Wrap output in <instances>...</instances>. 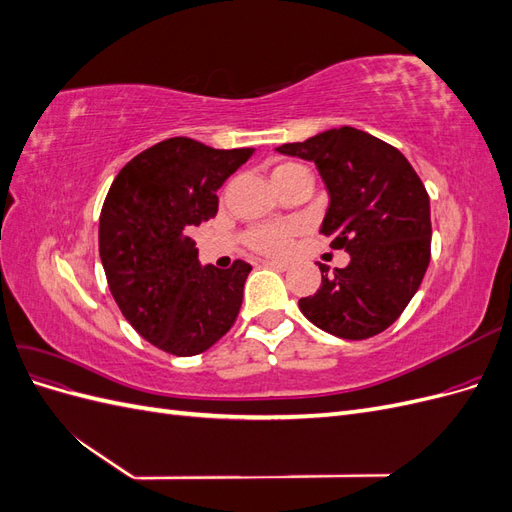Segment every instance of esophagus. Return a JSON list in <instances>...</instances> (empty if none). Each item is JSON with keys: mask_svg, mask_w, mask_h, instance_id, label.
Segmentation results:
<instances>
[{"mask_svg": "<svg viewBox=\"0 0 512 512\" xmlns=\"http://www.w3.org/2000/svg\"><path fill=\"white\" fill-rule=\"evenodd\" d=\"M262 265L269 267V269H275V271H288L290 269L288 262H282V260H262Z\"/></svg>", "mask_w": 512, "mask_h": 512, "instance_id": "obj_1", "label": "esophagus"}]
</instances>
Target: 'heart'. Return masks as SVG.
Returning <instances> with one entry per match:
<instances>
[{
  "label": "heart",
  "instance_id": "1",
  "mask_svg": "<svg viewBox=\"0 0 512 512\" xmlns=\"http://www.w3.org/2000/svg\"><path fill=\"white\" fill-rule=\"evenodd\" d=\"M294 175H309V170L297 162H284V164H277L273 168L271 179L275 185V183H282ZM297 232H299V228L294 224H260L247 232L245 241L252 247V250H256L260 254L284 256L290 252Z\"/></svg>",
  "mask_w": 512,
  "mask_h": 512
}]
</instances>
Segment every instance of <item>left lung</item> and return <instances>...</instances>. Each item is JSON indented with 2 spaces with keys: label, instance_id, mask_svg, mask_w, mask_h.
I'll return each mask as SVG.
<instances>
[{
  "label": "left lung",
  "instance_id": "8db88e82",
  "mask_svg": "<svg viewBox=\"0 0 512 512\" xmlns=\"http://www.w3.org/2000/svg\"><path fill=\"white\" fill-rule=\"evenodd\" d=\"M314 162L327 185L320 232L348 267L320 265L322 284L299 301L303 316L342 339L389 329L421 286L431 256L429 196L404 153L350 126L277 147Z\"/></svg>",
  "mask_w": 512,
  "mask_h": 512
}]
</instances>
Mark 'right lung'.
I'll return each mask as SVG.
<instances>
[{"instance_id":"1","label":"right lung","mask_w":512,"mask_h":512,"mask_svg":"<svg viewBox=\"0 0 512 512\" xmlns=\"http://www.w3.org/2000/svg\"><path fill=\"white\" fill-rule=\"evenodd\" d=\"M254 149H213L175 136L119 170L100 213L108 288L136 333L175 356H194L224 337L252 267L200 265L192 226L218 213V190Z\"/></svg>"}]
</instances>
